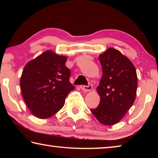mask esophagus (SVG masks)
Masks as SVG:
<instances>
[{"instance_id": "esophagus-1", "label": "esophagus", "mask_w": 158, "mask_h": 158, "mask_svg": "<svg viewBox=\"0 0 158 158\" xmlns=\"http://www.w3.org/2000/svg\"><path fill=\"white\" fill-rule=\"evenodd\" d=\"M80 88H81V89L84 90V91H90V90H92L93 89V86H92V84H89L88 85H81V86H80Z\"/></svg>"}]
</instances>
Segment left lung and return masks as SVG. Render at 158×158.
<instances>
[{"instance_id": "1", "label": "left lung", "mask_w": 158, "mask_h": 158, "mask_svg": "<svg viewBox=\"0 0 158 158\" xmlns=\"http://www.w3.org/2000/svg\"><path fill=\"white\" fill-rule=\"evenodd\" d=\"M99 59L103 73L97 88L100 102L90 111L102 124L112 125L121 121L135 100L137 73L132 63L114 48L100 54Z\"/></svg>"}]
</instances>
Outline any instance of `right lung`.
Segmentation results:
<instances>
[{"label": "right lung", "instance_id": "add662e5", "mask_svg": "<svg viewBox=\"0 0 158 158\" xmlns=\"http://www.w3.org/2000/svg\"><path fill=\"white\" fill-rule=\"evenodd\" d=\"M67 57L47 51L26 64L20 79L22 96L31 113L48 118L63 107L68 93L74 89L69 82Z\"/></svg>", "mask_w": 158, "mask_h": 158}]
</instances>
